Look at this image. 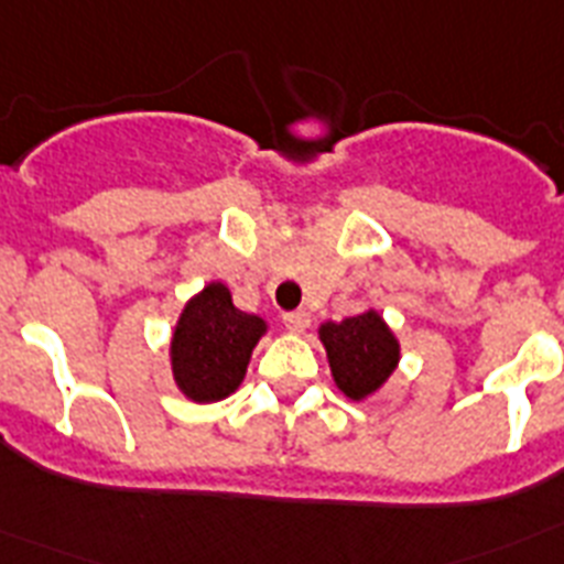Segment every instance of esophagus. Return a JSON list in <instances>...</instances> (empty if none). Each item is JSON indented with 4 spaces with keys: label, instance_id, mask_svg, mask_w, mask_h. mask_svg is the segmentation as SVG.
<instances>
[{
    "label": "esophagus",
    "instance_id": "34e87169",
    "mask_svg": "<svg viewBox=\"0 0 564 564\" xmlns=\"http://www.w3.org/2000/svg\"><path fill=\"white\" fill-rule=\"evenodd\" d=\"M282 322H285V327L291 333H302L307 327V322H311V313H307V311L282 313Z\"/></svg>",
    "mask_w": 564,
    "mask_h": 564
}]
</instances>
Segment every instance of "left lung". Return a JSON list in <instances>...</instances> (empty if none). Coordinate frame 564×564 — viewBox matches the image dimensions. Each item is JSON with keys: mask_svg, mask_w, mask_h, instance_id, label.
<instances>
[{"mask_svg": "<svg viewBox=\"0 0 564 564\" xmlns=\"http://www.w3.org/2000/svg\"><path fill=\"white\" fill-rule=\"evenodd\" d=\"M316 333L338 392L356 403L381 392L401 364V341L376 307L341 322H322Z\"/></svg>", "mask_w": 564, "mask_h": 564, "instance_id": "1", "label": "left lung"}]
</instances>
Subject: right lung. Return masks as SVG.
<instances>
[{"label": "right lung", "instance_id": "right-lung-1", "mask_svg": "<svg viewBox=\"0 0 564 564\" xmlns=\"http://www.w3.org/2000/svg\"><path fill=\"white\" fill-rule=\"evenodd\" d=\"M268 322L234 305L226 282L214 279L183 305L169 341L177 390L194 403H214L239 390Z\"/></svg>", "mask_w": 564, "mask_h": 564}]
</instances>
